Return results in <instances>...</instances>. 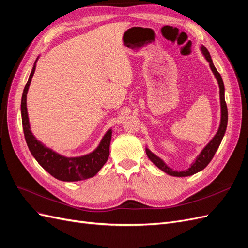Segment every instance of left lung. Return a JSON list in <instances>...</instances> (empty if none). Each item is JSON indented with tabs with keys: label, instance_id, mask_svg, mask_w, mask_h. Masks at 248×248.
<instances>
[{
	"label": "left lung",
	"instance_id": "left-lung-1",
	"mask_svg": "<svg viewBox=\"0 0 248 248\" xmlns=\"http://www.w3.org/2000/svg\"><path fill=\"white\" fill-rule=\"evenodd\" d=\"M201 51L202 56L205 57V59L207 60V62L209 63L210 68H211L214 77L218 82L219 86V98H220V124L218 127V130L215 133V136L212 138V140H210L208 144L206 145V147L202 150V152L197 156V158L193 160V162L190 164L188 169H186L184 170H177L170 168L168 164L164 162L160 157H158L157 155H155L154 153H152L148 148H146V153L147 156L149 157V159L151 160L155 166L160 169L161 170H163L164 172H167L168 175L172 176V177H188V176H192L197 172L201 171L202 170H204L209 162L212 160L214 154L216 153L217 149H218L220 142L223 139L224 133H226L227 130V125H228V108H227V103H226V99H224V85L223 81L221 78V76L218 73V71L216 70L215 66L213 64V61L211 59V56H210L208 49L204 46H201Z\"/></svg>",
	"mask_w": 248,
	"mask_h": 248
}]
</instances>
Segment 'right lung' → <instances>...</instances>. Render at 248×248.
Here are the masks:
<instances>
[{"instance_id":"1","label":"right lung","mask_w":248,"mask_h":248,"mask_svg":"<svg viewBox=\"0 0 248 248\" xmlns=\"http://www.w3.org/2000/svg\"><path fill=\"white\" fill-rule=\"evenodd\" d=\"M39 57L36 59L33 69L30 74L27 85L25 86L24 93L21 97V122L24 128L25 139L29 147L30 152L34 158L47 172L58 180L65 182L80 181L94 177L107 162L109 156V144L111 140V129H108L104 134L100 144L91 153L78 157H66L57 153L54 150L43 145L42 142L35 138L30 127L28 108H27V94L29 87L36 69V63Z\"/></svg>"}]
</instances>
